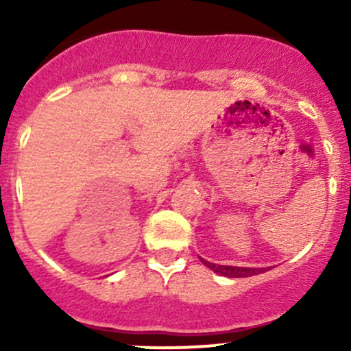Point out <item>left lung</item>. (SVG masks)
Segmentation results:
<instances>
[{
    "mask_svg": "<svg viewBox=\"0 0 351 351\" xmlns=\"http://www.w3.org/2000/svg\"><path fill=\"white\" fill-rule=\"evenodd\" d=\"M204 261L205 267H208L210 270H214L215 274H221L224 277H231V278H243V277H251V275H258L263 274L265 268H244V267H228V265H215V263H208V261Z\"/></svg>",
    "mask_w": 351,
    "mask_h": 351,
    "instance_id": "1",
    "label": "left lung"
}]
</instances>
